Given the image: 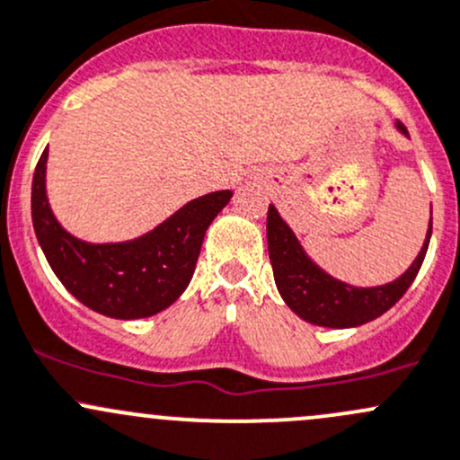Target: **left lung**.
<instances>
[{
	"mask_svg": "<svg viewBox=\"0 0 460 460\" xmlns=\"http://www.w3.org/2000/svg\"><path fill=\"white\" fill-rule=\"evenodd\" d=\"M394 125L401 134L410 137L403 123L396 120ZM429 235H432V207H429V225L421 251L405 269V273L381 287H352L332 278L317 262H313L287 220L278 214L275 205H269L267 216V243L275 287L295 315L326 328L361 326L393 308L417 278L428 251Z\"/></svg>",
	"mask_w": 460,
	"mask_h": 460,
	"instance_id": "obj_1",
	"label": "left lung"
}]
</instances>
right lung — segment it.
Segmentation results:
<instances>
[{"mask_svg":"<svg viewBox=\"0 0 460 460\" xmlns=\"http://www.w3.org/2000/svg\"><path fill=\"white\" fill-rule=\"evenodd\" d=\"M48 147L32 176V225L59 282L81 304L114 319H141L172 306L190 287L207 229L234 191L205 193L147 234L125 243L76 238L52 214L46 191Z\"/></svg>","mask_w":460,"mask_h":460,"instance_id":"1","label":"right lung"}]
</instances>
